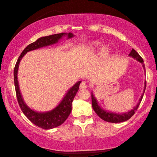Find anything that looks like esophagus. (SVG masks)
<instances>
[{
	"mask_svg": "<svg viewBox=\"0 0 157 157\" xmlns=\"http://www.w3.org/2000/svg\"><path fill=\"white\" fill-rule=\"evenodd\" d=\"M87 88V85L85 82H81V83L80 85V89H84Z\"/></svg>",
	"mask_w": 157,
	"mask_h": 157,
	"instance_id": "esophagus-1",
	"label": "esophagus"
}]
</instances>
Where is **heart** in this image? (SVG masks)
<instances>
[{
	"label": "heart",
	"instance_id": "obj_1",
	"mask_svg": "<svg viewBox=\"0 0 157 157\" xmlns=\"http://www.w3.org/2000/svg\"><path fill=\"white\" fill-rule=\"evenodd\" d=\"M99 45H100V43L98 41H94V42H91L88 44L86 48L89 51H93V50H95L98 47ZM109 52L110 49L108 46H103L100 49V55L102 56H107L109 54Z\"/></svg>",
	"mask_w": 157,
	"mask_h": 157
}]
</instances>
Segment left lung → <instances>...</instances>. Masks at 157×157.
Returning a JSON list of instances; mask_svg holds the SVG:
<instances>
[{
  "label": "left lung",
  "mask_w": 157,
  "mask_h": 157,
  "mask_svg": "<svg viewBox=\"0 0 157 157\" xmlns=\"http://www.w3.org/2000/svg\"><path fill=\"white\" fill-rule=\"evenodd\" d=\"M129 56L130 57H134V59H136V60H138L139 62H140L141 63H143V60L141 57H140V55L136 52L134 48H132L131 52L129 54ZM143 68H145V65H142ZM145 87H146V82L145 83V89H144V91L142 95L141 96V98L139 100V102L137 103L135 107L131 111H128V112H126L124 113H113V112H110V111H106L105 110H103L102 108H100V106L98 105V102H97L96 98H95L94 96L92 93H91V103H92V108L94 110V111L96 112V113L100 117L102 120H105L106 122H125L126 120H129L133 115L134 114L136 111L137 110L139 105H140V102L142 101V97H143L144 93H145Z\"/></svg>",
  "instance_id": "left-lung-1"
}]
</instances>
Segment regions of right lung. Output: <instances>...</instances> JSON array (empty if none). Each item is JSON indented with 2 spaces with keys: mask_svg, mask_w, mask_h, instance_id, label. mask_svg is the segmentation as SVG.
I'll use <instances>...</instances> for the list:
<instances>
[{
  "mask_svg": "<svg viewBox=\"0 0 157 157\" xmlns=\"http://www.w3.org/2000/svg\"><path fill=\"white\" fill-rule=\"evenodd\" d=\"M66 35H67L68 38H71V37H74V35L71 32L68 34H56V35L42 37L40 38L37 39L35 42L28 45L22 52L21 55H20L19 58L17 59L15 66V69H14V81H15L16 96H17V102H18L21 109L22 110L25 116L32 123L41 128L46 129V130L57 127V126L62 125L66 121L71 111V105H72L73 100L75 98V95H76L77 91H78L81 81H78L74 85L71 89L68 90V92L66 93V94L63 97V99L59 103V105L57 107H55L53 110L47 111V112H37V111H34V110L30 109L29 107H28L22 98V95H21V91H20L19 89L18 81H17V71H18L19 63L23 56L26 55L28 52L57 44L59 40Z\"/></svg>",
  "mask_w": 157,
  "mask_h": 157,
  "instance_id": "1",
  "label": "right lung"
}]
</instances>
